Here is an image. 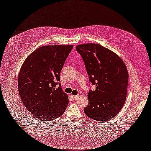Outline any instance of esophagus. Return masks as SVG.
Wrapping results in <instances>:
<instances>
[{
  "label": "esophagus",
  "mask_w": 151,
  "mask_h": 151,
  "mask_svg": "<svg viewBox=\"0 0 151 151\" xmlns=\"http://www.w3.org/2000/svg\"><path fill=\"white\" fill-rule=\"evenodd\" d=\"M71 98L73 99H76L78 98V96H75V95H72L71 94Z\"/></svg>",
  "instance_id": "1"
}]
</instances>
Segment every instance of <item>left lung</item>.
Returning a JSON list of instances; mask_svg holds the SVG:
<instances>
[{
	"label": "left lung",
	"mask_w": 151,
	"mask_h": 151,
	"mask_svg": "<svg viewBox=\"0 0 151 151\" xmlns=\"http://www.w3.org/2000/svg\"><path fill=\"white\" fill-rule=\"evenodd\" d=\"M76 50L82 57L94 91L88 94L89 104L84 109L89 118L107 121L119 113L125 103L128 71L122 60L113 51L96 43L78 45Z\"/></svg>",
	"instance_id": "8db88e82"
}]
</instances>
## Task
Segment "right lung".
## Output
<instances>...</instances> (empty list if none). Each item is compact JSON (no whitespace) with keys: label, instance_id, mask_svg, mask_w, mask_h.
Wrapping results in <instances>:
<instances>
[{"label":"right lung","instance_id":"obj_1","mask_svg":"<svg viewBox=\"0 0 151 151\" xmlns=\"http://www.w3.org/2000/svg\"><path fill=\"white\" fill-rule=\"evenodd\" d=\"M73 45H45L30 53L22 64L18 90L28 111L40 121H52L62 115L68 96L59 83L60 74Z\"/></svg>","mask_w":151,"mask_h":151}]
</instances>
